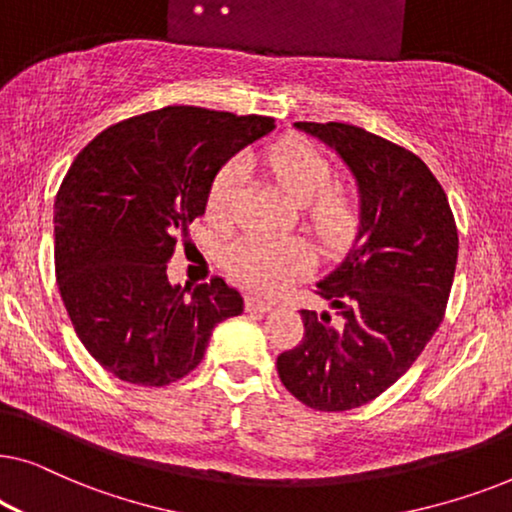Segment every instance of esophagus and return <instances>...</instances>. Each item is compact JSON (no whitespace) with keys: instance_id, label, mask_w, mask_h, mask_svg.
<instances>
[{"instance_id":"34e87169","label":"esophagus","mask_w":512,"mask_h":512,"mask_svg":"<svg viewBox=\"0 0 512 512\" xmlns=\"http://www.w3.org/2000/svg\"><path fill=\"white\" fill-rule=\"evenodd\" d=\"M272 300H265V298H258V296H249L247 298V310L249 312H270L272 310Z\"/></svg>"}]
</instances>
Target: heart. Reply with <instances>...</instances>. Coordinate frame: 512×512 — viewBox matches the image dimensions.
I'll return each instance as SVG.
<instances>
[{
    "label": "heart",
    "mask_w": 512,
    "mask_h": 512,
    "mask_svg": "<svg viewBox=\"0 0 512 512\" xmlns=\"http://www.w3.org/2000/svg\"><path fill=\"white\" fill-rule=\"evenodd\" d=\"M261 163L286 193L298 200L303 223L328 254L354 240L361 223V193L352 181L333 177L324 151L303 137H282L263 151ZM244 181L242 160H226L212 177L205 216L214 228L235 223L237 198ZM312 247L303 237L268 240L244 237L226 251V265L237 282L254 291H279L312 268Z\"/></svg>",
    "instance_id": "b5f03b06"
}]
</instances>
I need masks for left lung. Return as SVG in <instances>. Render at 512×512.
I'll list each match as a JSON object with an SVG mask.
<instances>
[{"label": "left lung", "mask_w": 512, "mask_h": 512, "mask_svg": "<svg viewBox=\"0 0 512 512\" xmlns=\"http://www.w3.org/2000/svg\"><path fill=\"white\" fill-rule=\"evenodd\" d=\"M340 153L361 193L359 235L317 284L335 310H300L303 340L277 356L279 380L321 412L361 408L424 352L443 321L459 235L447 195L415 153L349 123H296Z\"/></svg>", "instance_id": "obj_1"}]
</instances>
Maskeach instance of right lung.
I'll list each match as a JSON object with an SVG mask.
<instances>
[{
  "label": "right lung",
  "instance_id": "add662e5",
  "mask_svg": "<svg viewBox=\"0 0 512 512\" xmlns=\"http://www.w3.org/2000/svg\"><path fill=\"white\" fill-rule=\"evenodd\" d=\"M272 128L270 116L165 107L111 125L69 167L55 195V279L83 347L118 380H181L214 326L242 314L221 277L172 286L167 263L205 214L216 170Z\"/></svg>",
  "mask_w": 512,
  "mask_h": 512
}]
</instances>
